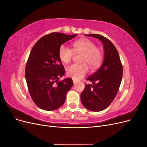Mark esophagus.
<instances>
[{
    "label": "esophagus",
    "instance_id": "1",
    "mask_svg": "<svg viewBox=\"0 0 147 147\" xmlns=\"http://www.w3.org/2000/svg\"><path fill=\"white\" fill-rule=\"evenodd\" d=\"M73 82H74V84H76V83H77V82L76 80H75L74 79H73Z\"/></svg>",
    "mask_w": 147,
    "mask_h": 147
}]
</instances>
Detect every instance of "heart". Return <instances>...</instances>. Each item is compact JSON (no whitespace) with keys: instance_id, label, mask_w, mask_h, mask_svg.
Returning <instances> with one entry per match:
<instances>
[{"instance_id":"heart-1","label":"heart","mask_w":147,"mask_h":147,"mask_svg":"<svg viewBox=\"0 0 147 147\" xmlns=\"http://www.w3.org/2000/svg\"><path fill=\"white\" fill-rule=\"evenodd\" d=\"M75 53H82V64H74L66 67V74L74 80H80L88 72V66L92 69L98 67L102 60V55L99 48L88 39L83 38L73 43V49L64 45L61 46L59 50V57L61 61L68 64L72 60Z\"/></svg>"}]
</instances>
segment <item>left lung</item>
Here are the masks:
<instances>
[{"label": "left lung", "mask_w": 147, "mask_h": 147, "mask_svg": "<svg viewBox=\"0 0 147 147\" xmlns=\"http://www.w3.org/2000/svg\"><path fill=\"white\" fill-rule=\"evenodd\" d=\"M86 36L102 42L104 56L100 67L88 77L92 84H86L80 95L81 101L88 110L100 112L107 108L117 94L123 77V66L117 48L108 38L98 34Z\"/></svg>", "instance_id": "left-lung-1"}]
</instances>
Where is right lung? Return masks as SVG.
Segmentation results:
<instances>
[{
	"mask_svg": "<svg viewBox=\"0 0 147 147\" xmlns=\"http://www.w3.org/2000/svg\"><path fill=\"white\" fill-rule=\"evenodd\" d=\"M77 34L53 32L40 38L31 50L25 69L29 92L40 109L51 111L59 108L67 92L73 85L72 78L63 77L65 69L59 57V50Z\"/></svg>",
	"mask_w": 147,
	"mask_h": 147,
	"instance_id": "add662e5",
	"label": "right lung"
}]
</instances>
